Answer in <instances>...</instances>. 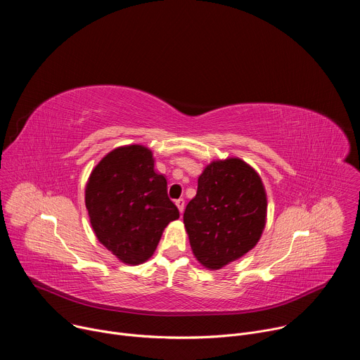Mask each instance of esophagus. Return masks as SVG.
<instances>
[{"label": "esophagus", "mask_w": 360, "mask_h": 360, "mask_svg": "<svg viewBox=\"0 0 360 360\" xmlns=\"http://www.w3.org/2000/svg\"><path fill=\"white\" fill-rule=\"evenodd\" d=\"M175 205H176V208H178V211H179V214L182 215L184 214V210H185V200L181 198V199H176L175 200Z\"/></svg>", "instance_id": "obj_1"}]
</instances>
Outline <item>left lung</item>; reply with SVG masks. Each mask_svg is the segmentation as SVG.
Instances as JSON below:
<instances>
[{"label":"left lung","instance_id":"8db88e82","mask_svg":"<svg viewBox=\"0 0 360 360\" xmlns=\"http://www.w3.org/2000/svg\"><path fill=\"white\" fill-rule=\"evenodd\" d=\"M268 215L264 182L238 157L210 162L198 178L184 224L196 261L219 271L240 259L259 242Z\"/></svg>","mask_w":360,"mask_h":360}]
</instances>
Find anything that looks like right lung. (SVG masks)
Masks as SVG:
<instances>
[{"label":"right lung","mask_w":360,"mask_h":360,"mask_svg":"<svg viewBox=\"0 0 360 360\" xmlns=\"http://www.w3.org/2000/svg\"><path fill=\"white\" fill-rule=\"evenodd\" d=\"M153 162L143 145L117 146L94 167L85 185V207L98 242L129 266L146 262L164 229L179 218L167 179Z\"/></svg>","instance_id":"obj_1"}]
</instances>
